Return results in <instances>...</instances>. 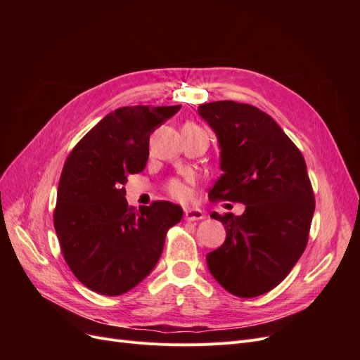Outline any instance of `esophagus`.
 Segmentation results:
<instances>
[{
    "label": "esophagus",
    "mask_w": 360,
    "mask_h": 360,
    "mask_svg": "<svg viewBox=\"0 0 360 360\" xmlns=\"http://www.w3.org/2000/svg\"><path fill=\"white\" fill-rule=\"evenodd\" d=\"M204 219V213L200 209H186L184 210V221H201Z\"/></svg>",
    "instance_id": "esophagus-1"
}]
</instances>
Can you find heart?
<instances>
[{"instance_id":"heart-1","label":"heart","mask_w":360,"mask_h":360,"mask_svg":"<svg viewBox=\"0 0 360 360\" xmlns=\"http://www.w3.org/2000/svg\"><path fill=\"white\" fill-rule=\"evenodd\" d=\"M184 126H188V127H198L197 124H193V123H186ZM184 126H183V127H184ZM167 191H168V193L171 195V197L176 198V200H184V198H188V193H189L186 181H183V180H180V179H171V180L168 181V184H167Z\"/></svg>"}]
</instances>
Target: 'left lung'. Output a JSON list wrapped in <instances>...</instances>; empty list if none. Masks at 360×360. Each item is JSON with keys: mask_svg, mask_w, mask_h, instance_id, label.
I'll return each instance as SVG.
<instances>
[{"mask_svg": "<svg viewBox=\"0 0 360 360\" xmlns=\"http://www.w3.org/2000/svg\"><path fill=\"white\" fill-rule=\"evenodd\" d=\"M198 112L221 146L224 174L209 198L246 205L242 216L210 214L226 238L207 254V266L228 292L257 297L285 279L308 245L315 200L307 163L275 120L252 105L219 101Z\"/></svg>", "mask_w": 360, "mask_h": 360, "instance_id": "obj_1", "label": "left lung"}]
</instances>
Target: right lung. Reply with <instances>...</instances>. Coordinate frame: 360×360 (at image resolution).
<instances>
[{"mask_svg": "<svg viewBox=\"0 0 360 360\" xmlns=\"http://www.w3.org/2000/svg\"><path fill=\"white\" fill-rule=\"evenodd\" d=\"M174 106H123L103 117L66 159L60 177L53 226L68 266L81 284L120 296L155 269L165 236L183 210L155 201L129 207L123 184L148 159V139Z\"/></svg>", "mask_w": 360, "mask_h": 360, "instance_id": "add662e5", "label": "right lung"}]
</instances>
